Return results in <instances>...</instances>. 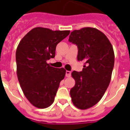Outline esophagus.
I'll return each mask as SVG.
<instances>
[{"mask_svg": "<svg viewBox=\"0 0 130 130\" xmlns=\"http://www.w3.org/2000/svg\"><path fill=\"white\" fill-rule=\"evenodd\" d=\"M71 75V72L70 71H66V77H69Z\"/></svg>", "mask_w": 130, "mask_h": 130, "instance_id": "34e87169", "label": "esophagus"}]
</instances>
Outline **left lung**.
Segmentation results:
<instances>
[{
    "instance_id": "1",
    "label": "left lung",
    "mask_w": 130,
    "mask_h": 130,
    "mask_svg": "<svg viewBox=\"0 0 130 130\" xmlns=\"http://www.w3.org/2000/svg\"><path fill=\"white\" fill-rule=\"evenodd\" d=\"M69 41L77 46V60L85 61L82 71L71 73L75 84L70 90L73 105L85 110L99 103L109 86L114 51L107 36L94 27L73 30Z\"/></svg>"
}]
</instances>
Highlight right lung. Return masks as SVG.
<instances>
[{"label":"right lung","instance_id":"right-lung-1","mask_svg":"<svg viewBox=\"0 0 130 130\" xmlns=\"http://www.w3.org/2000/svg\"><path fill=\"white\" fill-rule=\"evenodd\" d=\"M69 30L53 31L34 28L21 39L16 51L17 75L25 96L39 109L50 107L54 102L59 84L66 70L47 63L54 58L57 44L67 37Z\"/></svg>","mask_w":130,"mask_h":130}]
</instances>
